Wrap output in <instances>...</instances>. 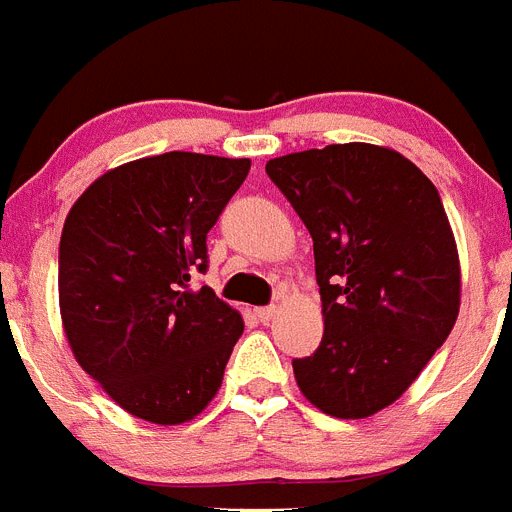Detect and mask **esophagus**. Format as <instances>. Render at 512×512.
Instances as JSON below:
<instances>
[{
  "label": "esophagus",
  "mask_w": 512,
  "mask_h": 512,
  "mask_svg": "<svg viewBox=\"0 0 512 512\" xmlns=\"http://www.w3.org/2000/svg\"><path fill=\"white\" fill-rule=\"evenodd\" d=\"M277 312H279L277 305H266V307H259V310H256V318H259L261 323H269V320H274V315H277Z\"/></svg>",
  "instance_id": "obj_1"
}]
</instances>
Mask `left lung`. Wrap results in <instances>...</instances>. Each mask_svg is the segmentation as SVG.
Masks as SVG:
<instances>
[{"mask_svg": "<svg viewBox=\"0 0 512 512\" xmlns=\"http://www.w3.org/2000/svg\"><path fill=\"white\" fill-rule=\"evenodd\" d=\"M266 174L310 230L323 302V341L292 361L297 384L333 418H369L418 379L459 315V253L438 189L369 143L271 158Z\"/></svg>", "mask_w": 512, "mask_h": 512, "instance_id": "1", "label": "left lung"}]
</instances>
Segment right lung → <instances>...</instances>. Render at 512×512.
<instances>
[{
  "mask_svg": "<svg viewBox=\"0 0 512 512\" xmlns=\"http://www.w3.org/2000/svg\"><path fill=\"white\" fill-rule=\"evenodd\" d=\"M248 169L187 151L138 158L99 176L63 223V330L81 369L135 418L187 423L223 384L243 318L192 274L207 271V233Z\"/></svg>",
  "mask_w": 512,
  "mask_h": 512,
  "instance_id": "right-lung-1",
  "label": "right lung"
}]
</instances>
